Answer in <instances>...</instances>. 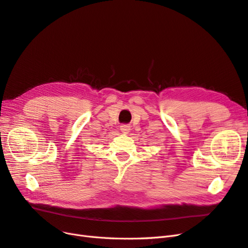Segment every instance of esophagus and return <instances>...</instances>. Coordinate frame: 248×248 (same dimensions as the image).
I'll return each instance as SVG.
<instances>
[{
    "instance_id": "1",
    "label": "esophagus",
    "mask_w": 248,
    "mask_h": 248,
    "mask_svg": "<svg viewBox=\"0 0 248 248\" xmlns=\"http://www.w3.org/2000/svg\"><path fill=\"white\" fill-rule=\"evenodd\" d=\"M120 130H121L125 134L128 133L130 131V126L129 125H126V124L121 125V126H120Z\"/></svg>"
}]
</instances>
